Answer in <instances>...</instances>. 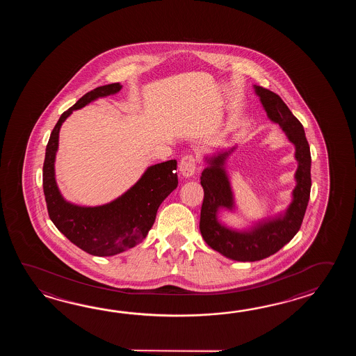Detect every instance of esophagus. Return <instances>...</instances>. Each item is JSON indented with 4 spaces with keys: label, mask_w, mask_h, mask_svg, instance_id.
I'll return each mask as SVG.
<instances>
[{
    "label": "esophagus",
    "mask_w": 356,
    "mask_h": 356,
    "mask_svg": "<svg viewBox=\"0 0 356 356\" xmlns=\"http://www.w3.org/2000/svg\"><path fill=\"white\" fill-rule=\"evenodd\" d=\"M196 159L193 155H186L179 163V172L184 178H191L196 172Z\"/></svg>",
    "instance_id": "obj_1"
}]
</instances>
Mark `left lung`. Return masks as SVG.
I'll use <instances>...</instances> for the list:
<instances>
[{
	"mask_svg": "<svg viewBox=\"0 0 356 356\" xmlns=\"http://www.w3.org/2000/svg\"><path fill=\"white\" fill-rule=\"evenodd\" d=\"M253 89L267 118L279 124L289 141L294 145L298 168L294 175L296 187L291 192V202L288 207L273 216L254 220L250 225L236 229L222 222L219 215L222 210L233 213L238 211L227 169V159L238 146L204 155L206 168L201 175L204 196L200 232L210 248L224 257L239 262H254L270 257L294 238L302 225L312 186L310 149L302 123L277 94L257 85H253Z\"/></svg>",
	"mask_w": 356,
	"mask_h": 356,
	"instance_id": "8db88e82",
	"label": "left lung"
}]
</instances>
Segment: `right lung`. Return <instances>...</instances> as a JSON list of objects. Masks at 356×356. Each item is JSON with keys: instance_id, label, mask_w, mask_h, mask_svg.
Instances as JSON below:
<instances>
[{"instance_id": "1", "label": "right lung", "mask_w": 356, "mask_h": 356, "mask_svg": "<svg viewBox=\"0 0 356 356\" xmlns=\"http://www.w3.org/2000/svg\"><path fill=\"white\" fill-rule=\"evenodd\" d=\"M121 89L120 83L99 86L60 114L47 145L43 165V191L49 218L70 242L98 257L118 254L143 242L154 225L160 204L178 186L177 160H168L146 168L132 187L111 202L81 206L62 196L56 181L54 163L63 122L74 111L99 98L114 95Z\"/></svg>"}]
</instances>
